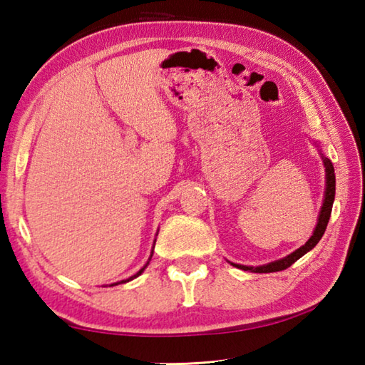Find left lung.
Instances as JSON below:
<instances>
[{
  "label": "left lung",
  "mask_w": 365,
  "mask_h": 365,
  "mask_svg": "<svg viewBox=\"0 0 365 365\" xmlns=\"http://www.w3.org/2000/svg\"><path fill=\"white\" fill-rule=\"evenodd\" d=\"M323 163H324V170H327V191H324V200H323V205H322V210H320V216H319V222H317L315 230L312 237L307 240L306 245H302L299 250H297L294 252L289 254L287 257L281 259V260H276V262H271L267 263V265H260V267H246V265H237V263H232V265L240 268V269H245V271H251V273H274V271H282L285 268L292 267L294 262L298 259H301L302 255L306 252H309L311 250L317 246V243L320 242L324 230H327L328 226V221H329V216H331V210H332V202H334V196H336V174H334V166H332L331 160H328L327 157H323Z\"/></svg>",
  "instance_id": "8db88e82"
}]
</instances>
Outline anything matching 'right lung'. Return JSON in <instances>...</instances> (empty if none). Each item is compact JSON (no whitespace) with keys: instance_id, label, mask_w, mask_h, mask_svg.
Instances as JSON below:
<instances>
[{"instance_id":"1","label":"right lung","mask_w":365,"mask_h":365,"mask_svg":"<svg viewBox=\"0 0 365 365\" xmlns=\"http://www.w3.org/2000/svg\"><path fill=\"white\" fill-rule=\"evenodd\" d=\"M152 254H153V251H152ZM152 254H150V259H152ZM150 259H149V260H150ZM147 265H149V262H147V263H145V265H144V267H143L141 269H139V271H138V273H136L135 276H131L130 279H125V281H120V282H128V281H131V279H135V277H138V276H139V274H141V273H143V271L145 269V267H147ZM120 282H118V284H120ZM118 284H113V285H118Z\"/></svg>"}]
</instances>
